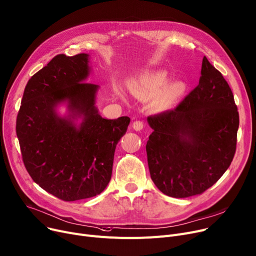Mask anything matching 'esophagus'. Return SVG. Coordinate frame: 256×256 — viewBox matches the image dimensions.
<instances>
[{
  "label": "esophagus",
  "instance_id": "obj_1",
  "mask_svg": "<svg viewBox=\"0 0 256 256\" xmlns=\"http://www.w3.org/2000/svg\"><path fill=\"white\" fill-rule=\"evenodd\" d=\"M143 126H144V124L141 120H136L132 122V128L137 132H140L143 128Z\"/></svg>",
  "mask_w": 256,
  "mask_h": 256
}]
</instances>
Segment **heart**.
Listing matches in <instances>:
<instances>
[{"mask_svg": "<svg viewBox=\"0 0 256 256\" xmlns=\"http://www.w3.org/2000/svg\"><path fill=\"white\" fill-rule=\"evenodd\" d=\"M168 81L164 71L148 72L132 82V92L144 100L151 98V108L156 112L171 109L186 92L187 86L181 80Z\"/></svg>", "mask_w": 256, "mask_h": 256, "instance_id": "heart-1", "label": "heart"}]
</instances>
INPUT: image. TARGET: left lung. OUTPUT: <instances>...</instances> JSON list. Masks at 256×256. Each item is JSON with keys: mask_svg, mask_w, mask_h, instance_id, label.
I'll return each instance as SVG.
<instances>
[{"mask_svg": "<svg viewBox=\"0 0 256 256\" xmlns=\"http://www.w3.org/2000/svg\"><path fill=\"white\" fill-rule=\"evenodd\" d=\"M152 181L164 194L187 198L208 190L236 152L239 112L230 85L204 56L198 86L174 109L147 118Z\"/></svg>", "mask_w": 256, "mask_h": 256, "instance_id": "left-lung-1", "label": "left lung"}]
</instances>
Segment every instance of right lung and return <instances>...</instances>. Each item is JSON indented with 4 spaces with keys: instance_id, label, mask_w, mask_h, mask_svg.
<instances>
[{
    "instance_id": "1",
    "label": "right lung",
    "mask_w": 256,
    "mask_h": 256,
    "mask_svg": "<svg viewBox=\"0 0 256 256\" xmlns=\"http://www.w3.org/2000/svg\"><path fill=\"white\" fill-rule=\"evenodd\" d=\"M90 54H58L28 82L16 119L22 160L41 188L73 202L96 196L110 182L114 152L130 119L103 118L100 86L85 82ZM64 104L67 113L58 108Z\"/></svg>"
}]
</instances>
